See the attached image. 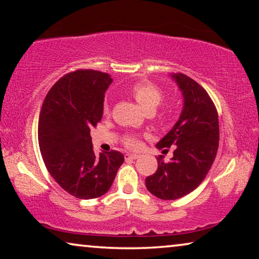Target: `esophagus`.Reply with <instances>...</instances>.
<instances>
[{
    "label": "esophagus",
    "instance_id": "34e87169",
    "mask_svg": "<svg viewBox=\"0 0 259 259\" xmlns=\"http://www.w3.org/2000/svg\"><path fill=\"white\" fill-rule=\"evenodd\" d=\"M139 157L138 154H131V153H128V154H125V159L126 160H137Z\"/></svg>",
    "mask_w": 259,
    "mask_h": 259
}]
</instances>
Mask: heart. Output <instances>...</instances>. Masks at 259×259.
Instances as JSON below:
<instances>
[{"instance_id":"1","label":"heart","mask_w":259,"mask_h":259,"mask_svg":"<svg viewBox=\"0 0 259 259\" xmlns=\"http://www.w3.org/2000/svg\"><path fill=\"white\" fill-rule=\"evenodd\" d=\"M130 95L139 104V106L146 112H154L162 100L161 90L155 84L148 81L135 83L130 88ZM103 111L104 114H108L109 106L107 102H105ZM124 144L129 148H137L139 146V140L136 137H133V136H126L124 138Z\"/></svg>"}]
</instances>
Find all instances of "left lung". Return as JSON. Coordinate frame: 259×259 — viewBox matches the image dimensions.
<instances>
[{
  "label": "left lung",
  "instance_id": "1",
  "mask_svg": "<svg viewBox=\"0 0 259 259\" xmlns=\"http://www.w3.org/2000/svg\"><path fill=\"white\" fill-rule=\"evenodd\" d=\"M183 96V109L157 148L177 146L170 162L159 155L157 170L145 181L147 190L162 200L187 195L203 182L217 154L219 124L216 107L202 87L185 74H170Z\"/></svg>",
  "mask_w": 259,
  "mask_h": 259
}]
</instances>
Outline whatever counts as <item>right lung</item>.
I'll return each mask as SVG.
<instances>
[{
	"label": "right lung",
	"mask_w": 259,
	"mask_h": 259,
	"mask_svg": "<svg viewBox=\"0 0 259 259\" xmlns=\"http://www.w3.org/2000/svg\"><path fill=\"white\" fill-rule=\"evenodd\" d=\"M107 73L78 69L51 88L38 119V145L56 183L78 199L104 195L124 156L117 151L96 155L90 129L102 120L104 98L112 83Z\"/></svg>",
	"instance_id": "obj_1"
}]
</instances>
